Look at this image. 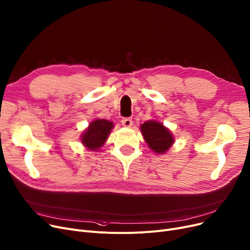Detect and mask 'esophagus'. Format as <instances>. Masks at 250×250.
<instances>
[{
  "label": "esophagus",
  "instance_id": "obj_1",
  "mask_svg": "<svg viewBox=\"0 0 250 250\" xmlns=\"http://www.w3.org/2000/svg\"><path fill=\"white\" fill-rule=\"evenodd\" d=\"M122 124L125 127H130V126L133 125V120L130 117H123Z\"/></svg>",
  "mask_w": 250,
  "mask_h": 250
}]
</instances>
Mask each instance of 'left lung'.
<instances>
[{
    "label": "left lung",
    "mask_w": 250,
    "mask_h": 250,
    "mask_svg": "<svg viewBox=\"0 0 250 250\" xmlns=\"http://www.w3.org/2000/svg\"><path fill=\"white\" fill-rule=\"evenodd\" d=\"M141 130L148 146L156 153H165L174 142L169 130L158 122H146L141 125Z\"/></svg>",
    "instance_id": "obj_1"
}]
</instances>
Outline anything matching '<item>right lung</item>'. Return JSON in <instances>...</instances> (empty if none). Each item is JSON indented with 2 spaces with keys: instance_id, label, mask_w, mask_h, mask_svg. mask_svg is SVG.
<instances>
[{
  "instance_id": "right-lung-1",
  "label": "right lung",
  "mask_w": 250,
  "mask_h": 250,
  "mask_svg": "<svg viewBox=\"0 0 250 250\" xmlns=\"http://www.w3.org/2000/svg\"><path fill=\"white\" fill-rule=\"evenodd\" d=\"M113 124L105 120H95L89 125L87 130L82 135V143L90 150L99 149L108 138Z\"/></svg>"
}]
</instances>
